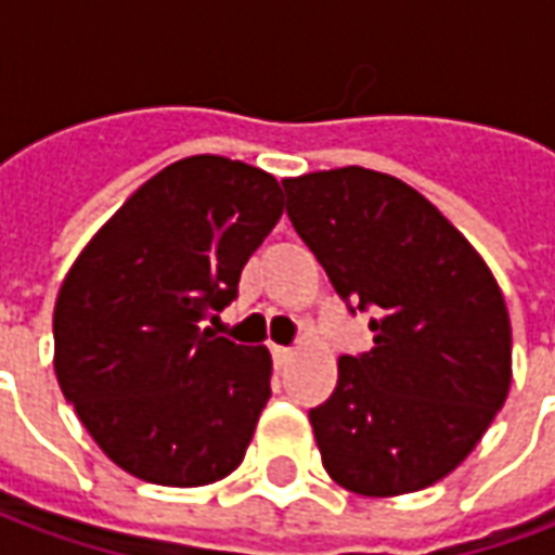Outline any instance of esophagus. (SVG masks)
Returning a JSON list of instances; mask_svg holds the SVG:
<instances>
[{
	"instance_id": "34e87169",
	"label": "esophagus",
	"mask_w": 555,
	"mask_h": 555,
	"mask_svg": "<svg viewBox=\"0 0 555 555\" xmlns=\"http://www.w3.org/2000/svg\"><path fill=\"white\" fill-rule=\"evenodd\" d=\"M293 349H286V346H272V358H274V366H286V363L293 361Z\"/></svg>"
}]
</instances>
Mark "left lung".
<instances>
[{
    "mask_svg": "<svg viewBox=\"0 0 555 555\" xmlns=\"http://www.w3.org/2000/svg\"><path fill=\"white\" fill-rule=\"evenodd\" d=\"M286 216L372 349L339 358L310 408L331 479L363 496L428 488L482 440L512 384V325L482 257L390 173L337 168L283 180Z\"/></svg>",
    "mask_w": 555,
    "mask_h": 555,
    "instance_id": "1",
    "label": "left lung"
}]
</instances>
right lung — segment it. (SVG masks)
<instances>
[{
    "mask_svg": "<svg viewBox=\"0 0 555 555\" xmlns=\"http://www.w3.org/2000/svg\"><path fill=\"white\" fill-rule=\"evenodd\" d=\"M281 216L272 173L189 156L141 185L73 262L52 317L55 375L117 467L197 488L242 464L272 358L201 322L236 298Z\"/></svg>",
    "mask_w": 555,
    "mask_h": 555,
    "instance_id": "obj_1",
    "label": "right lung"
}]
</instances>
